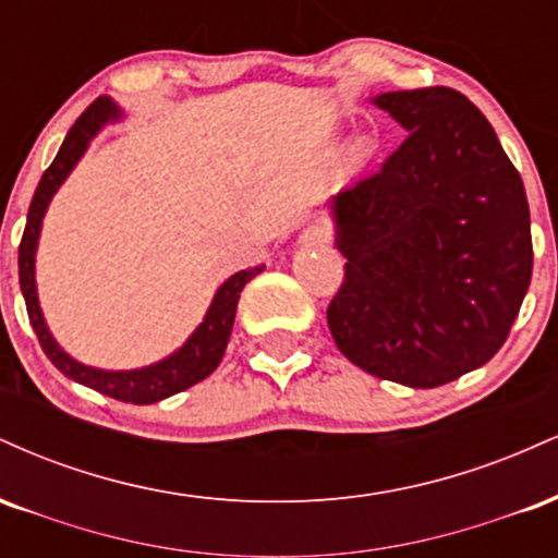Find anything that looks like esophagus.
Segmentation results:
<instances>
[{
  "mask_svg": "<svg viewBox=\"0 0 558 558\" xmlns=\"http://www.w3.org/2000/svg\"><path fill=\"white\" fill-rule=\"evenodd\" d=\"M332 241V233L330 228L325 226H310L301 233V243H306V246H328Z\"/></svg>",
  "mask_w": 558,
  "mask_h": 558,
  "instance_id": "obj_1",
  "label": "esophagus"
}]
</instances>
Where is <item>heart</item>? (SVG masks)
<instances>
[{"label":"heart","mask_w":558,"mask_h":558,"mask_svg":"<svg viewBox=\"0 0 558 558\" xmlns=\"http://www.w3.org/2000/svg\"><path fill=\"white\" fill-rule=\"evenodd\" d=\"M369 149H373V146H369V141L367 138H354L351 141V146H349V155H351V159H364L369 155Z\"/></svg>","instance_id":"1"}]
</instances>
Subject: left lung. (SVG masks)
I'll list each match as a JSON object with an SVG mask.
<instances>
[{
  "mask_svg": "<svg viewBox=\"0 0 558 558\" xmlns=\"http://www.w3.org/2000/svg\"><path fill=\"white\" fill-rule=\"evenodd\" d=\"M409 136L332 202L343 283L328 304L364 373L438 388L493 360L533 278L524 185L485 114L457 88L375 99Z\"/></svg>",
  "mask_w": 558,
  "mask_h": 558,
  "instance_id": "left-lung-1",
  "label": "left lung"
}]
</instances>
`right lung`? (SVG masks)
<instances>
[{"instance_id":"right-lung-1","label":"right lung","mask_w":558,"mask_h":558,"mask_svg":"<svg viewBox=\"0 0 558 558\" xmlns=\"http://www.w3.org/2000/svg\"><path fill=\"white\" fill-rule=\"evenodd\" d=\"M118 107H114L107 96H99V99H94L92 105L83 110L81 118L75 120V125L68 131L54 162L44 170L34 194V202H31L28 207V220H25L21 252H17V267H21V291L25 299V310H28V319L31 325H34L38 343H41L44 354L49 356V362H52L62 375L73 377L81 386L99 390V393L110 396V399L125 403H155L168 399L172 393H181V390L196 386L204 377L215 373L217 364L222 362V354H226L230 330H233L235 306H239L243 286L252 278H257V275L265 270V265L252 267V270H241L230 280H226V283L220 286V291L215 293V301L213 306H209L204 323L198 325L194 336L185 341L183 349L175 351V354L159 364H151V367L131 369V373H105V369H94L75 362L73 356H68L65 351L54 343L52 332L47 330V323H44L41 317V310H38L34 278V257L38 230H41V217L47 213L49 198L54 196V191L60 189L62 181H65L68 172L75 168V162H78L83 151H86L94 133L99 131L107 120L118 118Z\"/></svg>"}]
</instances>
